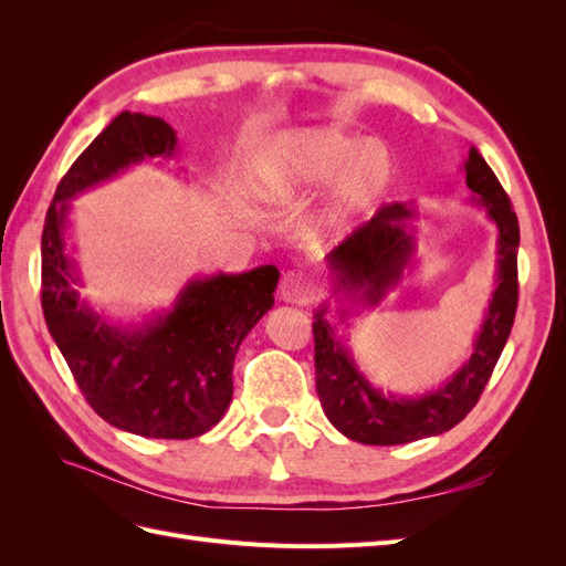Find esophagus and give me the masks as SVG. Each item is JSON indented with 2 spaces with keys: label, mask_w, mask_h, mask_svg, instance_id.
<instances>
[{
  "label": "esophagus",
  "mask_w": 566,
  "mask_h": 566,
  "mask_svg": "<svg viewBox=\"0 0 566 566\" xmlns=\"http://www.w3.org/2000/svg\"><path fill=\"white\" fill-rule=\"evenodd\" d=\"M279 293L283 302H293V304H304L312 295V283L304 276L302 271H287L283 273Z\"/></svg>",
  "instance_id": "obj_1"
}]
</instances>
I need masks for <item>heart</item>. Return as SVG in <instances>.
I'll return each instance as SVG.
<instances>
[{
	"instance_id": "b5f03b06",
	"label": "heart",
	"mask_w": 566,
	"mask_h": 566,
	"mask_svg": "<svg viewBox=\"0 0 566 566\" xmlns=\"http://www.w3.org/2000/svg\"><path fill=\"white\" fill-rule=\"evenodd\" d=\"M394 160L378 142L335 125L281 134L256 169L254 191L264 202L306 196L325 186L318 233L345 235L391 184Z\"/></svg>"
}]
</instances>
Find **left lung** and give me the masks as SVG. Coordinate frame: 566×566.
<instances>
[{
  "instance_id": "8db88e82",
  "label": "left lung",
  "mask_w": 566,
  "mask_h": 566,
  "mask_svg": "<svg viewBox=\"0 0 566 566\" xmlns=\"http://www.w3.org/2000/svg\"><path fill=\"white\" fill-rule=\"evenodd\" d=\"M460 169L472 191L468 200L484 208L499 229L495 290L474 335L472 354L434 389L391 394L375 387L358 368L345 335L352 316L364 314V310H378L391 290L401 285L406 271L410 273L418 266L416 205H387L366 227L325 254V271L335 297L333 318L337 321L328 318L331 302H321L314 312L316 391L325 418L352 441L368 447H397L449 432L479 401L510 337L517 312V214L512 212L501 181L474 146Z\"/></svg>"
}]
</instances>
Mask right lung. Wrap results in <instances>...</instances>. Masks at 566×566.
I'll return each mask as SVG.
<instances>
[{"instance_id": "right-lung-1", "label": "right lung", "mask_w": 566, "mask_h": 566, "mask_svg": "<svg viewBox=\"0 0 566 566\" xmlns=\"http://www.w3.org/2000/svg\"><path fill=\"white\" fill-rule=\"evenodd\" d=\"M165 119L119 113L61 179L42 233V310L84 399L117 430L146 439L200 437L224 418L233 397V358L271 306L273 264L193 276L169 310L119 321L80 295L73 200L146 160L177 156Z\"/></svg>"}]
</instances>
